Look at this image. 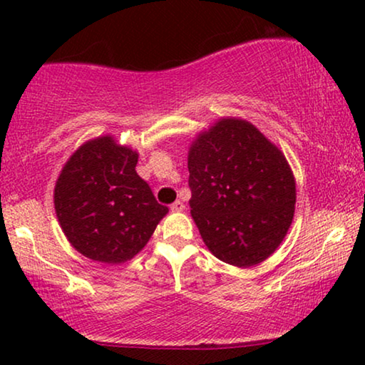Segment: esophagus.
<instances>
[{"instance_id":"esophagus-1","label":"esophagus","mask_w":365,"mask_h":365,"mask_svg":"<svg viewBox=\"0 0 365 365\" xmlns=\"http://www.w3.org/2000/svg\"><path fill=\"white\" fill-rule=\"evenodd\" d=\"M182 209H184V202L182 201H176V202L171 204V211H174V212L182 211Z\"/></svg>"}]
</instances>
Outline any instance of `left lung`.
<instances>
[{"mask_svg":"<svg viewBox=\"0 0 365 365\" xmlns=\"http://www.w3.org/2000/svg\"><path fill=\"white\" fill-rule=\"evenodd\" d=\"M191 216L217 259L262 262L294 217L296 181L281 149L251 123L224 118L189 148Z\"/></svg>","mask_w":365,"mask_h":365,"instance_id":"left-lung-1","label":"left lung"}]
</instances>
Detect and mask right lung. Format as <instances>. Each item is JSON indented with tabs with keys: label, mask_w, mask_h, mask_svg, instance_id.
<instances>
[{
	"label": "right lung",
	"mask_w": 365,
	"mask_h": 365,
	"mask_svg": "<svg viewBox=\"0 0 365 365\" xmlns=\"http://www.w3.org/2000/svg\"><path fill=\"white\" fill-rule=\"evenodd\" d=\"M138 153L111 136L84 143L59 174L54 209L71 246L93 261L121 264L146 246L169 209L136 173Z\"/></svg>",
	"instance_id": "add662e5"
}]
</instances>
